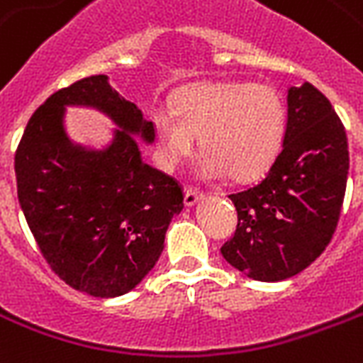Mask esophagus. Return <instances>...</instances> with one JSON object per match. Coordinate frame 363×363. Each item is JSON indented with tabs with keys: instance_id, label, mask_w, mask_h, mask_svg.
Here are the masks:
<instances>
[{
	"instance_id": "1",
	"label": "esophagus",
	"mask_w": 363,
	"mask_h": 363,
	"mask_svg": "<svg viewBox=\"0 0 363 363\" xmlns=\"http://www.w3.org/2000/svg\"><path fill=\"white\" fill-rule=\"evenodd\" d=\"M206 198V194L198 192V190H192V188H188L186 192H184V206L186 207H194L198 206L201 200Z\"/></svg>"
}]
</instances>
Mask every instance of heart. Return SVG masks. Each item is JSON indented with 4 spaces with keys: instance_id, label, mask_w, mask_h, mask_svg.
Returning a JSON list of instances; mask_svg holds the SVG:
<instances>
[{
    "instance_id": "1",
    "label": "heart",
    "mask_w": 363,
    "mask_h": 363,
    "mask_svg": "<svg viewBox=\"0 0 363 363\" xmlns=\"http://www.w3.org/2000/svg\"><path fill=\"white\" fill-rule=\"evenodd\" d=\"M286 104L270 85L247 82L196 83L181 89L175 108H154L152 131L167 167L188 156L200 133L198 173L206 181L261 175L286 133Z\"/></svg>"
}]
</instances>
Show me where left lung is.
Returning <instances> with one entry per match:
<instances>
[{"mask_svg":"<svg viewBox=\"0 0 363 363\" xmlns=\"http://www.w3.org/2000/svg\"><path fill=\"white\" fill-rule=\"evenodd\" d=\"M347 177V133L331 102L308 82L289 87L280 154L255 186L228 196L238 226L220 247L226 262L259 281L303 272L333 238Z\"/></svg>","mask_w":363,"mask_h":363,"instance_id":"left-lung-1","label":"left lung"}]
</instances>
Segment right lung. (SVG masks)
Returning <instances> with one entry per match:
<instances>
[{
    "instance_id": "add662e5",
    "label": "right lung",
    "mask_w": 363,
    "mask_h": 363,
    "mask_svg": "<svg viewBox=\"0 0 363 363\" xmlns=\"http://www.w3.org/2000/svg\"><path fill=\"white\" fill-rule=\"evenodd\" d=\"M68 106L106 115L116 125L108 145L72 141ZM137 138L152 145V123L101 74L49 96L16 148L18 203L41 253L60 280L93 297H120L145 280L184 207L181 186L143 162Z\"/></svg>"
}]
</instances>
